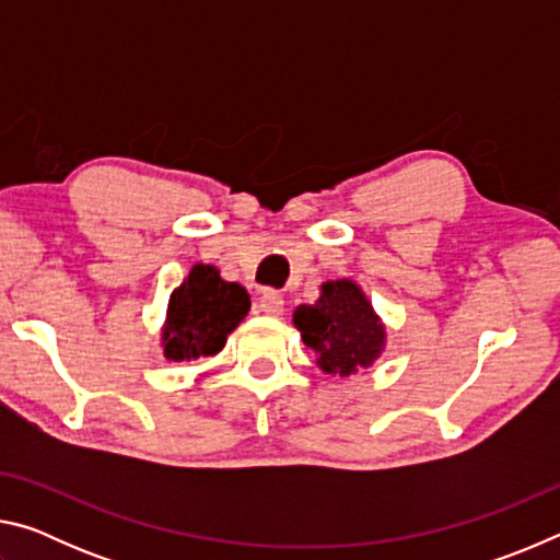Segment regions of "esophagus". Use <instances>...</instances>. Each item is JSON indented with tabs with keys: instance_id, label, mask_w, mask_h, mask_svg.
<instances>
[{
	"instance_id": "esophagus-1",
	"label": "esophagus",
	"mask_w": 560,
	"mask_h": 560,
	"mask_svg": "<svg viewBox=\"0 0 560 560\" xmlns=\"http://www.w3.org/2000/svg\"><path fill=\"white\" fill-rule=\"evenodd\" d=\"M259 311L267 316H281L283 314V296L277 291H261L259 296Z\"/></svg>"
}]
</instances>
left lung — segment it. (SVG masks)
<instances>
[{"label": "left lung", "mask_w": 560, "mask_h": 560, "mask_svg": "<svg viewBox=\"0 0 560 560\" xmlns=\"http://www.w3.org/2000/svg\"><path fill=\"white\" fill-rule=\"evenodd\" d=\"M301 340L328 375L348 377L371 368L385 350L387 330L365 291L350 279L320 283L316 303L293 311Z\"/></svg>", "instance_id": "left-lung-1"}]
</instances>
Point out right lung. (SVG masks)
<instances>
[{"mask_svg":"<svg viewBox=\"0 0 560 560\" xmlns=\"http://www.w3.org/2000/svg\"><path fill=\"white\" fill-rule=\"evenodd\" d=\"M249 293L236 281H224L212 264H195L170 293L163 324V355L173 363L212 358L226 336L249 314Z\"/></svg>","mask_w":560,"mask_h":560,"instance_id":"add662e5","label":"right lung"}]
</instances>
